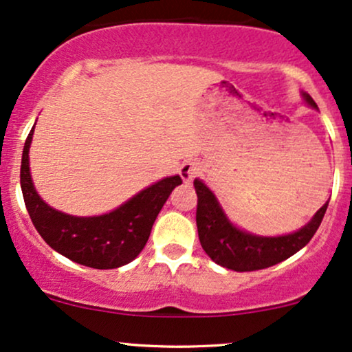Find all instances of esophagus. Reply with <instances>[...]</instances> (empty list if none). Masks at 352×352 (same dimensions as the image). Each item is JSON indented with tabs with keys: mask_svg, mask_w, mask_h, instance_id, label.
<instances>
[{
	"mask_svg": "<svg viewBox=\"0 0 352 352\" xmlns=\"http://www.w3.org/2000/svg\"><path fill=\"white\" fill-rule=\"evenodd\" d=\"M199 172H200L199 164L193 162V160H187V162L182 164V167H180V177L185 184H188V182H192L193 179H195V177L199 175Z\"/></svg>",
	"mask_w": 352,
	"mask_h": 352,
	"instance_id": "obj_1",
	"label": "esophagus"
}]
</instances>
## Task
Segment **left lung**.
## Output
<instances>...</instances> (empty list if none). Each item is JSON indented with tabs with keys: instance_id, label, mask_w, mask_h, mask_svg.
<instances>
[{
	"instance_id": "1",
	"label": "left lung",
	"mask_w": 352,
	"mask_h": 352,
	"mask_svg": "<svg viewBox=\"0 0 352 352\" xmlns=\"http://www.w3.org/2000/svg\"><path fill=\"white\" fill-rule=\"evenodd\" d=\"M311 107L318 109L316 102L305 96ZM197 192V230L201 248L217 265L233 272H256L270 268L300 252L309 243L321 225L329 201L318 210L316 215L300 232L285 236L263 238L254 236L233 227L225 217L223 210L204 182L195 180Z\"/></svg>"
}]
</instances>
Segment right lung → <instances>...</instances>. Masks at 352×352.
I'll use <instances>...</instances> for the list:
<instances>
[{"label":"right lung","mask_w":352,"mask_h":352,"mask_svg":"<svg viewBox=\"0 0 352 352\" xmlns=\"http://www.w3.org/2000/svg\"><path fill=\"white\" fill-rule=\"evenodd\" d=\"M31 129L23 148L21 190L34 228L52 250L76 263L96 270L119 268L131 263L144 250L157 215L168 195L182 184L179 175L167 177L132 197L114 212L100 217H71L47 207L39 199L30 173Z\"/></svg>","instance_id":"1"}]
</instances>
